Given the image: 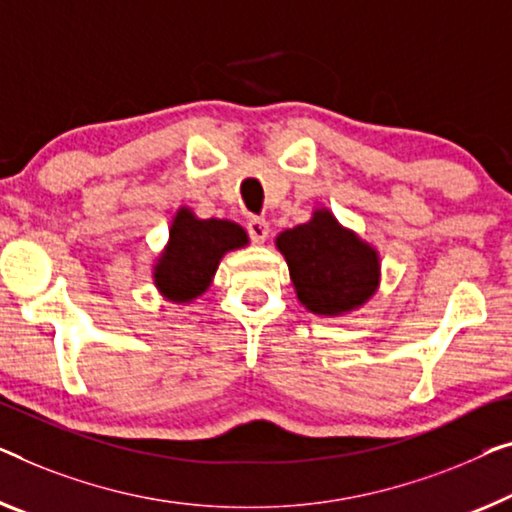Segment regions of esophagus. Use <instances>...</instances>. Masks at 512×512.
Listing matches in <instances>:
<instances>
[{
    "label": "esophagus",
    "instance_id": "34e87169",
    "mask_svg": "<svg viewBox=\"0 0 512 512\" xmlns=\"http://www.w3.org/2000/svg\"><path fill=\"white\" fill-rule=\"evenodd\" d=\"M246 230L255 243H264L266 236H269V223L264 218H250Z\"/></svg>",
    "mask_w": 512,
    "mask_h": 512
}]
</instances>
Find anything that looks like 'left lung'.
Wrapping results in <instances>:
<instances>
[{
    "label": "left lung",
    "instance_id": "left-lung-1",
    "mask_svg": "<svg viewBox=\"0 0 512 512\" xmlns=\"http://www.w3.org/2000/svg\"><path fill=\"white\" fill-rule=\"evenodd\" d=\"M289 276L305 308L317 315H340L375 294L379 259L354 232L342 230L329 211H315L310 223L278 236Z\"/></svg>",
    "mask_w": 512,
    "mask_h": 512
}]
</instances>
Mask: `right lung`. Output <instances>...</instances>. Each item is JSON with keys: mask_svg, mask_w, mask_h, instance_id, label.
I'll return each mask as SVG.
<instances>
[{"mask_svg": "<svg viewBox=\"0 0 512 512\" xmlns=\"http://www.w3.org/2000/svg\"><path fill=\"white\" fill-rule=\"evenodd\" d=\"M248 243L246 232L230 220H197L181 209L170 230V246L156 264V285L167 299L186 303L209 287L227 250Z\"/></svg>", "mask_w": 512, "mask_h": 512, "instance_id": "1", "label": "right lung"}]
</instances>
